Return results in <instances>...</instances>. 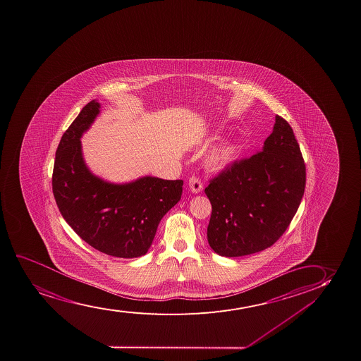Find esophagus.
Here are the masks:
<instances>
[{
	"label": "esophagus",
	"mask_w": 361,
	"mask_h": 361,
	"mask_svg": "<svg viewBox=\"0 0 361 361\" xmlns=\"http://www.w3.org/2000/svg\"><path fill=\"white\" fill-rule=\"evenodd\" d=\"M189 188H190V190L192 192H200L202 190V188H204V184L201 182V179L199 177H196V176H192L189 178Z\"/></svg>",
	"instance_id": "1"
}]
</instances>
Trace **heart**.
Here are the masks:
<instances>
[{"label":"heart","mask_w":361,"mask_h":361,"mask_svg":"<svg viewBox=\"0 0 361 361\" xmlns=\"http://www.w3.org/2000/svg\"><path fill=\"white\" fill-rule=\"evenodd\" d=\"M229 154H231V150L228 148H221L214 150V152H211V155L209 157V165L214 166V167L223 165V164L228 160Z\"/></svg>","instance_id":"b5f03b06"}]
</instances>
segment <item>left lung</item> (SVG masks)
Returning <instances> with one entry per match:
<instances>
[{"mask_svg":"<svg viewBox=\"0 0 361 361\" xmlns=\"http://www.w3.org/2000/svg\"><path fill=\"white\" fill-rule=\"evenodd\" d=\"M305 165L292 127L276 115L261 152L236 161L204 189L212 204L207 240L224 257L247 256L276 243L300 207Z\"/></svg>","mask_w":361,"mask_h":361,"instance_id":"obj_1","label":"left lung"}]
</instances>
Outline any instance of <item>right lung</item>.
Masks as SVG:
<instances>
[{"mask_svg":"<svg viewBox=\"0 0 361 361\" xmlns=\"http://www.w3.org/2000/svg\"><path fill=\"white\" fill-rule=\"evenodd\" d=\"M99 108L96 100L90 102L61 137L53 167V195L66 223L92 247L120 258L144 256L161 219L180 200L183 180L148 176L113 184L92 174L80 138Z\"/></svg>","mask_w":361,"mask_h":361,"instance_id":"add662e5","label":"right lung"}]
</instances>
